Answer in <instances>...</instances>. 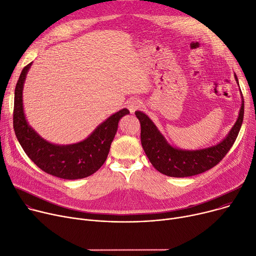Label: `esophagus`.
<instances>
[{
	"label": "esophagus",
	"instance_id": "esophagus-1",
	"mask_svg": "<svg viewBox=\"0 0 256 256\" xmlns=\"http://www.w3.org/2000/svg\"><path fill=\"white\" fill-rule=\"evenodd\" d=\"M142 106V103L138 99H131L127 103V108L130 110V112H134L136 110H138Z\"/></svg>",
	"mask_w": 256,
	"mask_h": 256
}]
</instances>
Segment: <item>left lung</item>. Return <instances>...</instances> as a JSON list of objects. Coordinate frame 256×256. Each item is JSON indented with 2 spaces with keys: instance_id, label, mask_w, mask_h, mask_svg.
Returning a JSON list of instances; mask_svg holds the SVG:
<instances>
[{
  "instance_id": "left-lung-1",
  "label": "left lung",
  "mask_w": 256,
  "mask_h": 256,
  "mask_svg": "<svg viewBox=\"0 0 256 256\" xmlns=\"http://www.w3.org/2000/svg\"><path fill=\"white\" fill-rule=\"evenodd\" d=\"M234 78L238 84L236 74ZM241 97L242 104L238 116L226 138L217 144L198 150H183L172 146L165 140L151 118L142 112H135L142 128V146L150 162L159 172L174 178L200 174L214 168L228 154L241 129L244 118L243 95Z\"/></svg>"
}]
</instances>
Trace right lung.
Returning <instances> with one entry per match:
<instances>
[{"label":"right lung","mask_w":256,"mask_h":256,"mask_svg":"<svg viewBox=\"0 0 256 256\" xmlns=\"http://www.w3.org/2000/svg\"><path fill=\"white\" fill-rule=\"evenodd\" d=\"M32 63L22 71L14 92L13 127L24 151L43 172L64 180L84 178L96 172L105 162L118 130V121L130 114L123 108L112 114L76 144H56L42 138L28 125L24 112L22 91L26 73Z\"/></svg>","instance_id":"obj_1"}]
</instances>
